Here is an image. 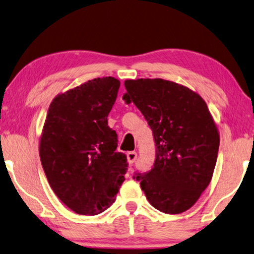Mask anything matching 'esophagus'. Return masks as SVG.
<instances>
[{
	"label": "esophagus",
	"mask_w": 254,
	"mask_h": 254,
	"mask_svg": "<svg viewBox=\"0 0 254 254\" xmlns=\"http://www.w3.org/2000/svg\"><path fill=\"white\" fill-rule=\"evenodd\" d=\"M136 158H137V153L135 151H130L127 153V160H128V164L129 165H133L135 163Z\"/></svg>",
	"instance_id": "obj_1"
}]
</instances>
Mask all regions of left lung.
I'll use <instances>...</instances> for the list:
<instances>
[{"label":"left lung","mask_w":254,"mask_h":254,"mask_svg":"<svg viewBox=\"0 0 254 254\" xmlns=\"http://www.w3.org/2000/svg\"><path fill=\"white\" fill-rule=\"evenodd\" d=\"M125 88L124 100L144 116L157 146L153 168L136 180L158 211L186 212L207 188L218 158L220 135L206 103L164 79L126 80Z\"/></svg>","instance_id":"1"}]
</instances>
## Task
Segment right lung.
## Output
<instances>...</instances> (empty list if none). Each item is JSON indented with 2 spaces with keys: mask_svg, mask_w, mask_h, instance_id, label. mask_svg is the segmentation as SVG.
I'll use <instances>...</instances> for the list:
<instances>
[{
  "mask_svg": "<svg viewBox=\"0 0 254 254\" xmlns=\"http://www.w3.org/2000/svg\"><path fill=\"white\" fill-rule=\"evenodd\" d=\"M120 81L97 78L58 94L40 137V159L56 196L73 212L100 214L125 181L127 158L108 126Z\"/></svg>",
  "mask_w": 254,
  "mask_h": 254,
  "instance_id": "1",
  "label": "right lung"
}]
</instances>
